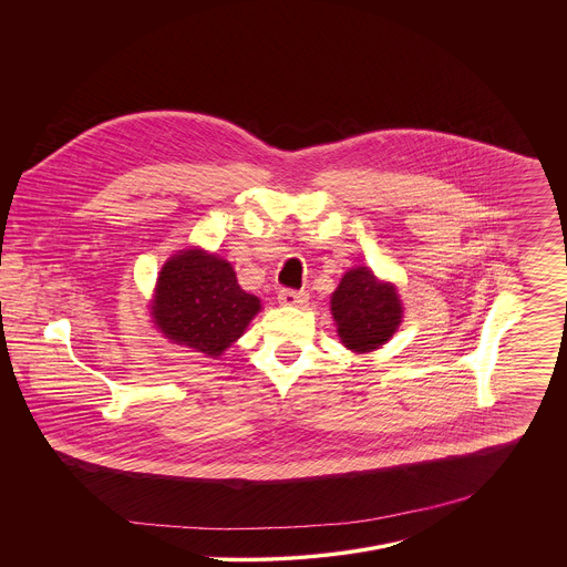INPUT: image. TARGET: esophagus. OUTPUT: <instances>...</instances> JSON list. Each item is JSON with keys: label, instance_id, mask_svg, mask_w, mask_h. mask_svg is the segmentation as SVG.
Segmentation results:
<instances>
[{"label": "esophagus", "instance_id": "34e87169", "mask_svg": "<svg viewBox=\"0 0 567 567\" xmlns=\"http://www.w3.org/2000/svg\"><path fill=\"white\" fill-rule=\"evenodd\" d=\"M277 299L286 308H306L308 306V292H303V290H281Z\"/></svg>", "mask_w": 567, "mask_h": 567}]
</instances>
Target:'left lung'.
I'll use <instances>...</instances> for the list:
<instances>
[{
  "label": "left lung",
  "mask_w": 567,
  "mask_h": 567,
  "mask_svg": "<svg viewBox=\"0 0 567 567\" xmlns=\"http://www.w3.org/2000/svg\"><path fill=\"white\" fill-rule=\"evenodd\" d=\"M403 301L392 281H383L370 266L349 268L331 295V316L340 342L353 353H372L399 331Z\"/></svg>",
  "instance_id": "obj_1"
}]
</instances>
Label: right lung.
<instances>
[{"label": "right lung", "instance_id": "1", "mask_svg": "<svg viewBox=\"0 0 567 567\" xmlns=\"http://www.w3.org/2000/svg\"><path fill=\"white\" fill-rule=\"evenodd\" d=\"M150 316L155 329L177 347L218 360L261 309L240 288L234 266L202 247H186L157 272Z\"/></svg>", "mask_w": 567, "mask_h": 567}]
</instances>
